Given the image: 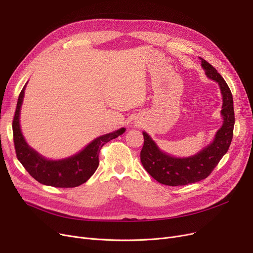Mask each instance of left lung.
I'll return each instance as SVG.
<instances>
[{"label": "left lung", "instance_id": "obj_1", "mask_svg": "<svg viewBox=\"0 0 253 253\" xmlns=\"http://www.w3.org/2000/svg\"><path fill=\"white\" fill-rule=\"evenodd\" d=\"M201 60L207 78L220 86L223 100L221 109L223 124L210 145L195 155L186 158L172 157L162 152L147 132H142L144 146L140 151L141 164L154 179L164 185L182 186L206 179L228 151L233 139L235 113L232 92L213 66L202 58Z\"/></svg>", "mask_w": 253, "mask_h": 253}]
</instances>
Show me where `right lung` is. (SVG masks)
I'll return each mask as SVG.
<instances>
[{
  "mask_svg": "<svg viewBox=\"0 0 253 253\" xmlns=\"http://www.w3.org/2000/svg\"><path fill=\"white\" fill-rule=\"evenodd\" d=\"M25 89L26 84L18 96L12 123L17 159L32 177L43 185L58 188H72L85 183L99 166V152L101 148L109 140L123 134L126 129L121 128L112 133L95 138L84 150L71 157L62 160H48L32 149L21 133L19 115Z\"/></svg>",
  "mask_w": 253,
  "mask_h": 253,
  "instance_id": "obj_1",
  "label": "right lung"
}]
</instances>
